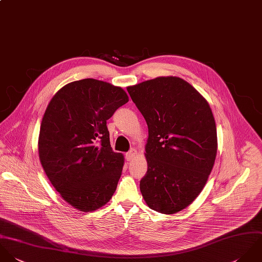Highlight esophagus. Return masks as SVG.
<instances>
[{"instance_id": "34e87169", "label": "esophagus", "mask_w": 262, "mask_h": 262, "mask_svg": "<svg viewBox=\"0 0 262 262\" xmlns=\"http://www.w3.org/2000/svg\"><path fill=\"white\" fill-rule=\"evenodd\" d=\"M136 156H137V151H136L135 149H132L129 152H127V153L125 154V159H126L127 161H132Z\"/></svg>"}]
</instances>
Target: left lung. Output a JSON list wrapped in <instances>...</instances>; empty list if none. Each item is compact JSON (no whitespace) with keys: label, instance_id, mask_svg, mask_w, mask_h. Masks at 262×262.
Returning a JSON list of instances; mask_svg holds the SVG:
<instances>
[{"label":"left lung","instance_id":"obj_1","mask_svg":"<svg viewBox=\"0 0 262 262\" xmlns=\"http://www.w3.org/2000/svg\"><path fill=\"white\" fill-rule=\"evenodd\" d=\"M149 128L147 174L140 182L150 209L175 213L205 187L217 150L208 101L178 77H158L127 87Z\"/></svg>","mask_w":262,"mask_h":262}]
</instances>
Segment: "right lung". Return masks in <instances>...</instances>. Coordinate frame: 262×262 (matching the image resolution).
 Masks as SVG:
<instances>
[{"label":"right lung","instance_id":"right-lung-1","mask_svg":"<svg viewBox=\"0 0 262 262\" xmlns=\"http://www.w3.org/2000/svg\"><path fill=\"white\" fill-rule=\"evenodd\" d=\"M128 101L120 87L83 79L59 89L45 112L38 153L42 168L60 196L82 211L112 198L124 163L113 152L106 120Z\"/></svg>","mask_w":262,"mask_h":262}]
</instances>
